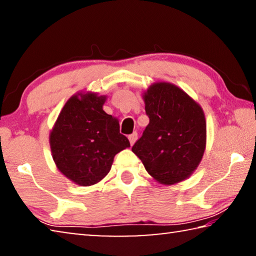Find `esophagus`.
<instances>
[{
  "instance_id": "obj_1",
  "label": "esophagus",
  "mask_w": 256,
  "mask_h": 256,
  "mask_svg": "<svg viewBox=\"0 0 256 256\" xmlns=\"http://www.w3.org/2000/svg\"><path fill=\"white\" fill-rule=\"evenodd\" d=\"M128 140H130V144H131V146H133L134 142L138 140V133L136 132H133L132 134H130Z\"/></svg>"
}]
</instances>
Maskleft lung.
<instances>
[{"mask_svg": "<svg viewBox=\"0 0 256 256\" xmlns=\"http://www.w3.org/2000/svg\"><path fill=\"white\" fill-rule=\"evenodd\" d=\"M144 99L149 124L132 151L159 183H180L193 174L204 154V112L188 94L168 82L150 86Z\"/></svg>", "mask_w": 256, "mask_h": 256, "instance_id": "obj_1", "label": "left lung"}]
</instances>
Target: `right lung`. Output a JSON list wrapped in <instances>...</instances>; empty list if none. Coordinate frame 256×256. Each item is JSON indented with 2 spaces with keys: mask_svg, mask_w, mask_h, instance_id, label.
Masks as SVG:
<instances>
[{
  "mask_svg": "<svg viewBox=\"0 0 256 256\" xmlns=\"http://www.w3.org/2000/svg\"><path fill=\"white\" fill-rule=\"evenodd\" d=\"M106 96L79 92L60 110L50 134L56 167L81 186L100 182L112 168L116 154L130 146L120 133L118 120L104 112Z\"/></svg>",
  "mask_w": 256,
  "mask_h": 256,
  "instance_id": "right-lung-1",
  "label": "right lung"
}]
</instances>
